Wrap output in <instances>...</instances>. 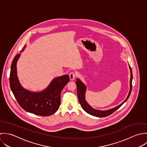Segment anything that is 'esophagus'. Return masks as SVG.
<instances>
[{"label":"esophagus","instance_id":"34e87169","mask_svg":"<svg viewBox=\"0 0 147 147\" xmlns=\"http://www.w3.org/2000/svg\"><path fill=\"white\" fill-rule=\"evenodd\" d=\"M76 76H77V74L73 71L70 73V74H69V77H70V80H72V81L74 80L75 79V78L76 77Z\"/></svg>","mask_w":147,"mask_h":147}]
</instances>
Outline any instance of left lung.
I'll use <instances>...</instances> for the list:
<instances>
[{
  "instance_id": "1",
  "label": "left lung",
  "mask_w": 147,
  "mask_h": 147,
  "mask_svg": "<svg viewBox=\"0 0 147 147\" xmlns=\"http://www.w3.org/2000/svg\"><path fill=\"white\" fill-rule=\"evenodd\" d=\"M129 69H130V71H131L130 90H129V94H128L126 99L120 105L117 106V107H116L114 109H112L111 110H107V111H99V110H95V109L92 108L88 105V103L86 102L85 98V94L86 88L85 85L79 79H77V81L76 82V84L77 88V95H78V100L80 103V105H81L82 108L84 109V110L85 111H86L87 113H88L92 116L96 117H107V116L112 114L114 111H115L119 108H120L121 107V106L127 100V99H128V98L131 94V91H132V81L133 76H132V69H131V67L130 66H129Z\"/></svg>"
}]
</instances>
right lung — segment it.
Returning a JSON list of instances; mask_svg holds the SVG:
<instances>
[{
  "mask_svg": "<svg viewBox=\"0 0 147 147\" xmlns=\"http://www.w3.org/2000/svg\"><path fill=\"white\" fill-rule=\"evenodd\" d=\"M25 48L26 45L21 53ZM20 55H16L13 59L9 76L10 88L18 103L24 110L35 115L48 117L55 114L61 103V92L70 81L69 75L55 78L41 92L30 91L23 88L18 78L16 63Z\"/></svg>",
  "mask_w": 147,
  "mask_h": 147,
  "instance_id": "right-lung-1",
  "label": "right lung"
}]
</instances>
